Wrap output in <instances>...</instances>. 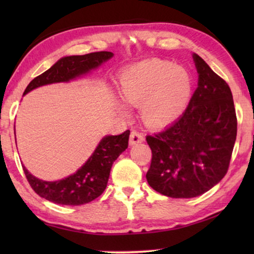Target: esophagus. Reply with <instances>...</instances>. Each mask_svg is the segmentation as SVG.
<instances>
[{
  "label": "esophagus",
  "instance_id": "obj_1",
  "mask_svg": "<svg viewBox=\"0 0 254 254\" xmlns=\"http://www.w3.org/2000/svg\"><path fill=\"white\" fill-rule=\"evenodd\" d=\"M143 140H144V137L140 132L132 131L131 134H130V139H128V143H130L131 145H134L136 143L143 142Z\"/></svg>",
  "mask_w": 254,
  "mask_h": 254
}]
</instances>
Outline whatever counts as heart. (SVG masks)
<instances>
[{"label":"heart","mask_w":254,"mask_h":254,"mask_svg":"<svg viewBox=\"0 0 254 254\" xmlns=\"http://www.w3.org/2000/svg\"><path fill=\"white\" fill-rule=\"evenodd\" d=\"M191 92L190 74L165 60H147L127 68L119 77L122 101L141 106V117L150 127H163L177 119ZM121 112H124L120 106Z\"/></svg>","instance_id":"obj_1"}]
</instances>
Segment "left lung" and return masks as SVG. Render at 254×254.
Returning a JSON list of instances; mask_svg holds the SVG:
<instances>
[{
  "label": "left lung",
  "mask_w": 254,
  "mask_h": 254,
  "mask_svg": "<svg viewBox=\"0 0 254 254\" xmlns=\"http://www.w3.org/2000/svg\"><path fill=\"white\" fill-rule=\"evenodd\" d=\"M198 84L182 117L147 135L152 151L147 173L154 190L171 198H192L218 184L229 169L238 121L226 81L192 54Z\"/></svg>",
  "instance_id": "8db88e82"
}]
</instances>
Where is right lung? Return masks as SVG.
Segmentation results:
<instances>
[{
  "label": "right lung",
  "mask_w": 254,
  "mask_h": 254,
  "mask_svg": "<svg viewBox=\"0 0 254 254\" xmlns=\"http://www.w3.org/2000/svg\"><path fill=\"white\" fill-rule=\"evenodd\" d=\"M110 51H98L83 56H68L59 59L44 74L30 81L23 95L32 89L54 83H68L77 77L88 74L103 63L113 57ZM130 131L119 135H106L88 160L68 177L57 182H46L34 177L23 166V171L30 186L42 198L55 204L78 206L97 198L105 190L113 162L127 148Z\"/></svg>",
  "instance_id": "obj_1"
}]
</instances>
